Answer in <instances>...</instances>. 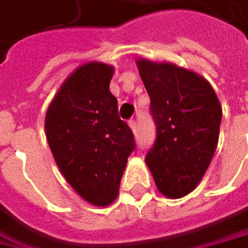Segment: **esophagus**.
Masks as SVG:
<instances>
[{"mask_svg":"<svg viewBox=\"0 0 248 248\" xmlns=\"http://www.w3.org/2000/svg\"><path fill=\"white\" fill-rule=\"evenodd\" d=\"M129 126H130V129L133 130V133L136 135V132H138V126H136V121L130 119V121H129Z\"/></svg>","mask_w":248,"mask_h":248,"instance_id":"1","label":"esophagus"}]
</instances>
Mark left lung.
Masks as SVG:
<instances>
[{
  "label": "left lung",
  "mask_w": 248,
  "mask_h": 248,
  "mask_svg": "<svg viewBox=\"0 0 248 248\" xmlns=\"http://www.w3.org/2000/svg\"><path fill=\"white\" fill-rule=\"evenodd\" d=\"M138 68L156 126L145 160L159 191L179 199L200 183L212 162L221 106L210 83L191 71L147 59H139Z\"/></svg>",
  "instance_id": "8db88e82"
}]
</instances>
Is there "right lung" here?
<instances>
[{
	"mask_svg": "<svg viewBox=\"0 0 248 248\" xmlns=\"http://www.w3.org/2000/svg\"><path fill=\"white\" fill-rule=\"evenodd\" d=\"M113 68L89 62L66 79L51 102L45 132L66 182L82 199L108 206L116 197L127 157L136 143L119 118L109 83Z\"/></svg>",
	"mask_w": 248,
	"mask_h": 248,
	"instance_id": "right-lung-1",
	"label": "right lung"
}]
</instances>
